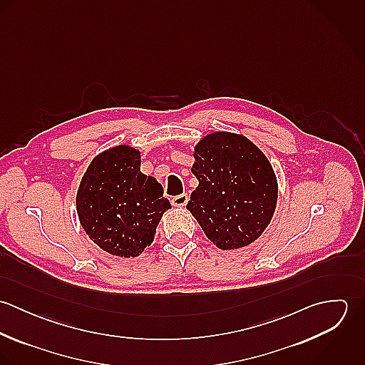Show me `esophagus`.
Masks as SVG:
<instances>
[{
  "instance_id": "obj_1",
  "label": "esophagus",
  "mask_w": 365,
  "mask_h": 365,
  "mask_svg": "<svg viewBox=\"0 0 365 365\" xmlns=\"http://www.w3.org/2000/svg\"><path fill=\"white\" fill-rule=\"evenodd\" d=\"M188 202V195L187 194H180L171 198V204L174 207H184Z\"/></svg>"
}]
</instances>
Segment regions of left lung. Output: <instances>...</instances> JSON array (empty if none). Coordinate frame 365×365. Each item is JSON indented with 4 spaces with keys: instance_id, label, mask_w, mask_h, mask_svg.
I'll return each mask as SVG.
<instances>
[{
    "instance_id": "left-lung-1",
    "label": "left lung",
    "mask_w": 365,
    "mask_h": 365,
    "mask_svg": "<svg viewBox=\"0 0 365 365\" xmlns=\"http://www.w3.org/2000/svg\"><path fill=\"white\" fill-rule=\"evenodd\" d=\"M192 173L200 181L187 208L219 249L255 242L277 205V178L260 149L245 136L208 135L195 149Z\"/></svg>"
}]
</instances>
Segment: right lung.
Returning <instances> with one entry per match:
<instances>
[{
    "instance_id": "1",
    "label": "right lung",
    "mask_w": 365,
    "mask_h": 365,
    "mask_svg": "<svg viewBox=\"0 0 365 365\" xmlns=\"http://www.w3.org/2000/svg\"><path fill=\"white\" fill-rule=\"evenodd\" d=\"M139 152L109 149L87 168L78 192L77 213L86 233L103 250L136 257L152 245L158 220L171 208L163 187L140 173Z\"/></svg>"
}]
</instances>
